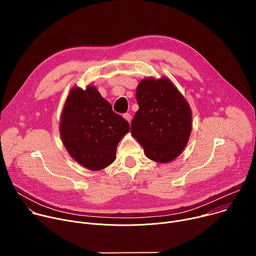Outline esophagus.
Instances as JSON below:
<instances>
[{
	"mask_svg": "<svg viewBox=\"0 0 256 256\" xmlns=\"http://www.w3.org/2000/svg\"><path fill=\"white\" fill-rule=\"evenodd\" d=\"M124 118L128 122H130V120H132V116H130V114H124Z\"/></svg>",
	"mask_w": 256,
	"mask_h": 256,
	"instance_id": "1",
	"label": "esophagus"
}]
</instances>
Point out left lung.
Here are the masks:
<instances>
[{"mask_svg":"<svg viewBox=\"0 0 256 256\" xmlns=\"http://www.w3.org/2000/svg\"><path fill=\"white\" fill-rule=\"evenodd\" d=\"M138 110L130 126L149 159L168 163L186 148L192 132V110L166 78L144 79L136 88Z\"/></svg>","mask_w":256,"mask_h":256,"instance_id":"8db88e82","label":"left lung"}]
</instances>
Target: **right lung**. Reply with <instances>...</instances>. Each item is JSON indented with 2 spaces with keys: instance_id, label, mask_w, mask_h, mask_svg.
Here are the masks:
<instances>
[{
  "instance_id": "add662e5",
  "label": "right lung",
  "mask_w": 256,
  "mask_h": 256,
  "mask_svg": "<svg viewBox=\"0 0 256 256\" xmlns=\"http://www.w3.org/2000/svg\"><path fill=\"white\" fill-rule=\"evenodd\" d=\"M128 130V122L112 110L94 86L70 90L60 132L70 157L82 166L98 171L110 165L120 140Z\"/></svg>"
}]
</instances>
